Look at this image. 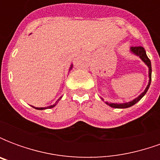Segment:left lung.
<instances>
[{"mask_svg":"<svg viewBox=\"0 0 160 160\" xmlns=\"http://www.w3.org/2000/svg\"><path fill=\"white\" fill-rule=\"evenodd\" d=\"M131 51H132L133 53H134L135 55H137V56H140V58H141V59L142 60V61H143L147 65H148V68H149V83H148V87H147V88H146V90H145L144 92H143L139 96V97L136 98L135 99H134L133 101H131V102H128V103H125V104H110V106H111V107L121 108V109L130 107V106L134 105V104H135L137 102H139V101L141 100V98L143 97L145 94L147 93L148 88H149V87H150V84H151V80H152L151 61H150V59H149V58L148 57V56H147V54H146V50H145V49L142 47V46H132V47H131Z\"/></svg>","mask_w":160,"mask_h":160,"instance_id":"8db88e82","label":"left lung"}]
</instances>
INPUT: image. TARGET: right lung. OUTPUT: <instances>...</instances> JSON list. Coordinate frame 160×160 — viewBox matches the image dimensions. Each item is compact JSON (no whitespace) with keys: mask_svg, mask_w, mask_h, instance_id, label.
<instances>
[{"mask_svg":"<svg viewBox=\"0 0 160 160\" xmlns=\"http://www.w3.org/2000/svg\"><path fill=\"white\" fill-rule=\"evenodd\" d=\"M71 68H72V67H71ZM61 98H62V97L60 98L59 99H58V100L56 101V103H57V102H58V101L60 100V99H61ZM56 104H54V105H51V106H49V107H44V108H35V109H37V110H45V109H49V108H53L54 107V106H55V105H56Z\"/></svg>","mask_w":160,"mask_h":160,"instance_id":"obj_1","label":"right lung"}]
</instances>
